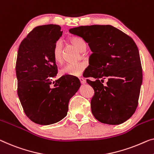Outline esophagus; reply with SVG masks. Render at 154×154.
<instances>
[{
    "label": "esophagus",
    "mask_w": 154,
    "mask_h": 154,
    "mask_svg": "<svg viewBox=\"0 0 154 154\" xmlns=\"http://www.w3.org/2000/svg\"><path fill=\"white\" fill-rule=\"evenodd\" d=\"M79 81H80V82H81L82 84H85L86 83V80H85L84 78H82V77H80L79 78Z\"/></svg>",
    "instance_id": "1"
}]
</instances>
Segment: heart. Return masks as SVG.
Instances as JSON below:
<instances>
[{"label": "heart", "instance_id": "heart-1", "mask_svg": "<svg viewBox=\"0 0 154 154\" xmlns=\"http://www.w3.org/2000/svg\"><path fill=\"white\" fill-rule=\"evenodd\" d=\"M70 43L74 45L80 52L86 51L87 45L82 38L73 36L70 38ZM52 54L54 60L57 63L62 62V42L61 40L57 41L52 48ZM86 67V64L83 62L76 63H68L60 70L61 75H70V76H79L83 73Z\"/></svg>", "mask_w": 154, "mask_h": 154}]
</instances>
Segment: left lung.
<instances>
[{
  "instance_id": "1",
  "label": "left lung",
  "mask_w": 154,
  "mask_h": 154,
  "mask_svg": "<svg viewBox=\"0 0 154 154\" xmlns=\"http://www.w3.org/2000/svg\"><path fill=\"white\" fill-rule=\"evenodd\" d=\"M69 32L83 38L93 52L89 58L91 66L85 76L96 79L86 80L95 91L91 102L92 113L104 124L125 122L136 111L143 82L136 43L110 25L80 26ZM105 77L108 82L104 86L101 82Z\"/></svg>"
}]
</instances>
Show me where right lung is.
<instances>
[{
	"label": "right lung",
	"instance_id": "right-lung-1",
	"mask_svg": "<svg viewBox=\"0 0 154 154\" xmlns=\"http://www.w3.org/2000/svg\"><path fill=\"white\" fill-rule=\"evenodd\" d=\"M62 33L57 25L36 27L18 48V97L29 120L41 125H52L65 118L70 99L81 86L77 77L68 75L52 82L58 72L52 50Z\"/></svg>",
	"mask_w": 154,
	"mask_h": 154
}]
</instances>
